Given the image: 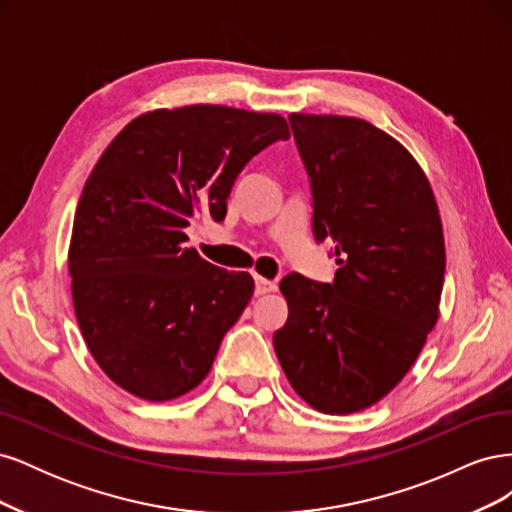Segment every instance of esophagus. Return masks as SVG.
Listing matches in <instances>:
<instances>
[{"instance_id": "34e87169", "label": "esophagus", "mask_w": 512, "mask_h": 512, "mask_svg": "<svg viewBox=\"0 0 512 512\" xmlns=\"http://www.w3.org/2000/svg\"><path fill=\"white\" fill-rule=\"evenodd\" d=\"M277 290V282L273 280H265V277H256V294H267V292H275Z\"/></svg>"}]
</instances>
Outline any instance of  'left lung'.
Wrapping results in <instances>:
<instances>
[{
	"mask_svg": "<svg viewBox=\"0 0 512 512\" xmlns=\"http://www.w3.org/2000/svg\"><path fill=\"white\" fill-rule=\"evenodd\" d=\"M312 188V228L331 241L333 284L280 282L288 320L273 348L301 399L324 414L374 406L408 374L438 320L444 235L410 151L369 121L292 113Z\"/></svg>",
	"mask_w": 512,
	"mask_h": 512,
	"instance_id": "1",
	"label": "left lung"
}]
</instances>
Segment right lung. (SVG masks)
<instances>
[{
  "label": "right lung",
  "mask_w": 512,
  "mask_h": 512,
  "mask_svg": "<svg viewBox=\"0 0 512 512\" xmlns=\"http://www.w3.org/2000/svg\"><path fill=\"white\" fill-rule=\"evenodd\" d=\"M288 138L280 115L194 104L136 117L102 153L68 269L85 344L123 391L168 401L209 374L254 280L200 258L185 228L203 213L222 222L245 164Z\"/></svg>",
  "instance_id": "1"
}]
</instances>
